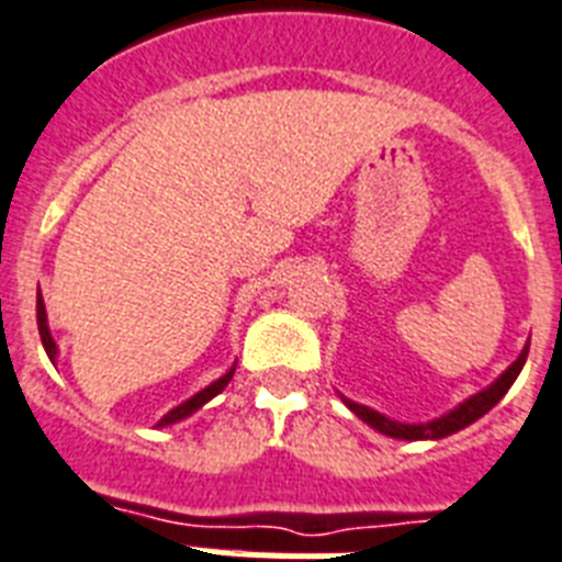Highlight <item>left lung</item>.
Here are the masks:
<instances>
[{"mask_svg": "<svg viewBox=\"0 0 562 562\" xmlns=\"http://www.w3.org/2000/svg\"><path fill=\"white\" fill-rule=\"evenodd\" d=\"M526 357H529V342H526V348L520 351V357H517L492 385H485L483 391H477V394H471V397L463 400L460 405H454L449 414L428 419V423H400V419H391L385 417V414L374 412L369 405L353 403V400L342 397V394H339V397H342V403H346L362 423H369L374 431L385 434V437H394V440H442V437L457 434L460 428L477 423L483 414L492 412L494 405L506 397V391L514 385L517 374H520L522 366H526Z\"/></svg>", "mask_w": 562, "mask_h": 562, "instance_id": "1", "label": "left lung"}]
</instances>
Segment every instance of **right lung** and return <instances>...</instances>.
Segmentation results:
<instances>
[{
    "mask_svg": "<svg viewBox=\"0 0 562 562\" xmlns=\"http://www.w3.org/2000/svg\"><path fill=\"white\" fill-rule=\"evenodd\" d=\"M36 325H40V337H42V346H45V353L50 357V362H56V353H59V348H56L54 337H50V328H48V311H45V300H42V294H36ZM234 371H237V366H231L228 371H225L220 380H214L211 385H205L202 391H196L193 397H188L186 403H179L177 408H171V412L165 414L162 419L157 423V428H165V426H173V423H179V419L191 417V414H196L202 408V405L209 403V400H214L220 391L225 389V385L231 383V376H234Z\"/></svg>",
    "mask_w": 562,
    "mask_h": 562,
    "instance_id": "obj_1",
    "label": "right lung"
}]
</instances>
